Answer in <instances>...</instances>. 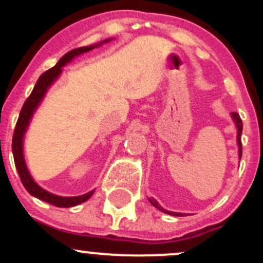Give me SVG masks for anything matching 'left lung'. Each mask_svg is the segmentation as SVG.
I'll use <instances>...</instances> for the list:
<instances>
[{"mask_svg":"<svg viewBox=\"0 0 263 263\" xmlns=\"http://www.w3.org/2000/svg\"><path fill=\"white\" fill-rule=\"evenodd\" d=\"M232 116V120L235 121V125H236L237 127V146H238V158L241 159V156H242V143H241V134H242V121H241L240 119V115H238L237 112H232L231 114ZM151 204L153 205V206H156L157 209H159L161 211H163V213L165 214H170V215H174V216H183L184 214L182 213H173V211H168L165 209H163V208L159 205L157 201L155 200V199H149Z\"/></svg>","mask_w":263,"mask_h":263,"instance_id":"8db88e82","label":"left lung"}]
</instances>
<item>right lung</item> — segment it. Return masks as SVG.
I'll list each match as a JSON object with an SVG mask.
<instances>
[{"label": "right lung", "mask_w": 263, "mask_h": 263, "mask_svg": "<svg viewBox=\"0 0 263 263\" xmlns=\"http://www.w3.org/2000/svg\"><path fill=\"white\" fill-rule=\"evenodd\" d=\"M111 41V39H105L101 43L95 44V45H87V47H81L77 48V49L70 50L63 55L62 58L59 59V62L57 63L55 66L50 68L49 70L44 71L43 74L39 77L37 80V84H35L34 87H33L31 95L27 98V100L23 104L22 110L20 112V117H18L16 128H14L13 132V138H12V152H13V158H14V164H16L17 172L20 174L21 182H22L23 186H25L27 192L29 194L33 195V197L41 199V200L45 201V203H49L54 205V206L59 208H70L75 206V205L84 203L93 194V190L91 192L86 193L84 195H79V197H59V195L52 194V193L47 192L43 188L38 185L37 183L33 180V178L29 174L28 170H27V165L25 162V156H23V138H25V134L27 131V127H28L29 121H31L33 114L37 110L38 105L41 104L43 98L45 96V92L48 91L50 85L57 80V78L62 74L63 66H64L66 63L71 62L75 57L80 55V54L90 52V50L93 49V48H98L99 45L102 43H106V42Z\"/></svg>", "instance_id": "add662e5"}]
</instances>
